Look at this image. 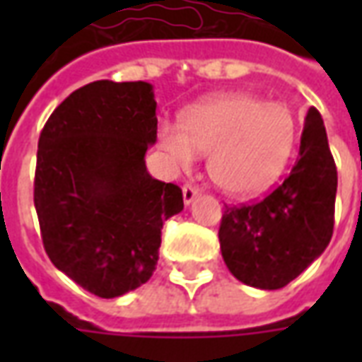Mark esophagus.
<instances>
[{
  "label": "esophagus",
  "instance_id": "1",
  "mask_svg": "<svg viewBox=\"0 0 362 362\" xmlns=\"http://www.w3.org/2000/svg\"><path fill=\"white\" fill-rule=\"evenodd\" d=\"M182 196H184V204L189 205L197 196H199V189L196 186H192V184H186L184 188H182Z\"/></svg>",
  "mask_w": 362,
  "mask_h": 362
}]
</instances>
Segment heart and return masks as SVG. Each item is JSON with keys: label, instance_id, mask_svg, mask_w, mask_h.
Here are the masks:
<instances>
[{"label": "heart", "instance_id": "obj_1", "mask_svg": "<svg viewBox=\"0 0 362 362\" xmlns=\"http://www.w3.org/2000/svg\"><path fill=\"white\" fill-rule=\"evenodd\" d=\"M158 143L174 165L188 168L209 155L207 173L228 196L264 194L285 173L298 143L293 110L244 93L217 95L184 112L182 127L163 124Z\"/></svg>", "mask_w": 362, "mask_h": 362}]
</instances>
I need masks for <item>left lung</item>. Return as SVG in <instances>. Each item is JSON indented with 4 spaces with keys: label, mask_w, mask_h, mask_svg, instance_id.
Masks as SVG:
<instances>
[{
    "label": "left lung",
    "mask_w": 362,
    "mask_h": 362,
    "mask_svg": "<svg viewBox=\"0 0 362 362\" xmlns=\"http://www.w3.org/2000/svg\"><path fill=\"white\" fill-rule=\"evenodd\" d=\"M337 168L316 108L304 118L298 160L262 202L225 205L221 254L228 272L256 288L285 287L326 250L334 233Z\"/></svg>",
    "instance_id": "1"
}]
</instances>
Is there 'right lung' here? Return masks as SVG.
<instances>
[{
	"mask_svg": "<svg viewBox=\"0 0 362 362\" xmlns=\"http://www.w3.org/2000/svg\"><path fill=\"white\" fill-rule=\"evenodd\" d=\"M157 103L145 81H95L46 122L36 155L35 207L52 264L85 291L116 298L151 279L160 228L184 209L176 184L155 180Z\"/></svg>",
	"mask_w": 362,
	"mask_h": 362,
	"instance_id": "obj_1",
	"label": "right lung"
}]
</instances>
